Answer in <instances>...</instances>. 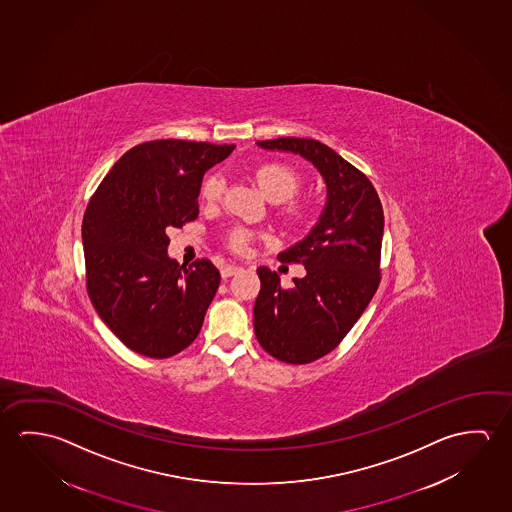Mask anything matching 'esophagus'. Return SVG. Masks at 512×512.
<instances>
[{"instance_id": "obj_1", "label": "esophagus", "mask_w": 512, "mask_h": 512, "mask_svg": "<svg viewBox=\"0 0 512 512\" xmlns=\"http://www.w3.org/2000/svg\"><path fill=\"white\" fill-rule=\"evenodd\" d=\"M241 269H243V266H239V264H225V266L221 268V277H232V275H235V273L241 271Z\"/></svg>"}]
</instances>
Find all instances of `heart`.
I'll return each mask as SVG.
<instances>
[{
	"mask_svg": "<svg viewBox=\"0 0 512 512\" xmlns=\"http://www.w3.org/2000/svg\"><path fill=\"white\" fill-rule=\"evenodd\" d=\"M255 178L259 182L260 189L273 202H284L296 194L300 187V178L293 169L287 168L284 164H264L257 169ZM225 193V178L221 173H212L203 180L202 196L207 203H218ZM291 216H300L302 210L298 207L289 209ZM259 237V234L252 228L235 227L228 234V246L237 253L248 252L250 244Z\"/></svg>",
	"mask_w": 512,
	"mask_h": 512,
	"instance_id": "heart-1",
	"label": "heart"
}]
</instances>
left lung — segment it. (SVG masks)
Returning <instances> with one entry per match:
<instances>
[{"label":"left lung","instance_id":"left-lung-1","mask_svg":"<svg viewBox=\"0 0 512 512\" xmlns=\"http://www.w3.org/2000/svg\"><path fill=\"white\" fill-rule=\"evenodd\" d=\"M266 150L293 151L310 160L327 182V205L302 243L278 255L305 266L285 289L260 266L253 325L260 346L278 361L309 364L336 350L361 318L380 284L384 210L361 169L327 144L300 137L259 141Z\"/></svg>","mask_w":512,"mask_h":512}]
</instances>
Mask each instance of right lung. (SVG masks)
Here are the masks:
<instances>
[{
  "mask_svg": "<svg viewBox=\"0 0 512 512\" xmlns=\"http://www.w3.org/2000/svg\"><path fill=\"white\" fill-rule=\"evenodd\" d=\"M235 144L159 139L137 144L91 196L82 223L85 284L119 341L150 359L185 350L218 291V268L169 259L168 228L198 218L203 175Z\"/></svg>",
  "mask_w": 512,
  "mask_h": 512,
  "instance_id": "obj_1",
  "label": "right lung"
}]
</instances>
